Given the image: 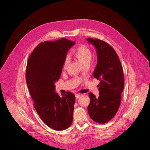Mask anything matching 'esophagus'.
Segmentation results:
<instances>
[{
  "instance_id": "obj_1",
  "label": "esophagus",
  "mask_w": 150,
  "mask_h": 150,
  "mask_svg": "<svg viewBox=\"0 0 150 150\" xmlns=\"http://www.w3.org/2000/svg\"><path fill=\"white\" fill-rule=\"evenodd\" d=\"M81 95H82L81 94H75V97H76V98H78L79 97H80L81 96Z\"/></svg>"
}]
</instances>
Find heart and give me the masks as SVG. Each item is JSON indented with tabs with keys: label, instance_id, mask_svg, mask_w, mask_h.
Listing matches in <instances>:
<instances>
[{
	"label": "heart",
	"instance_id": "obj_1",
	"mask_svg": "<svg viewBox=\"0 0 150 150\" xmlns=\"http://www.w3.org/2000/svg\"><path fill=\"white\" fill-rule=\"evenodd\" d=\"M73 55L78 59L83 65H90V63L92 59L93 54L91 50L85 45H80L75 47L72 51ZM69 59L66 57L63 60V68L65 69L69 65Z\"/></svg>",
	"mask_w": 150,
	"mask_h": 150
}]
</instances>
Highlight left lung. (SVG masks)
<instances>
[{"label":"left lung","mask_w":150,"mask_h":150,"mask_svg":"<svg viewBox=\"0 0 150 150\" xmlns=\"http://www.w3.org/2000/svg\"><path fill=\"white\" fill-rule=\"evenodd\" d=\"M87 41L96 49L97 64L94 77L100 80L99 97L90 93L88 112L90 117L98 123L110 121L116 114L124 87V75L119 56L108 42L97 38Z\"/></svg>","instance_id":"left-lung-1"}]
</instances>
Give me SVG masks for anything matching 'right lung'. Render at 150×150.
<instances>
[{"label": "right lung", "mask_w": 150, "mask_h": 150, "mask_svg": "<svg viewBox=\"0 0 150 150\" xmlns=\"http://www.w3.org/2000/svg\"><path fill=\"white\" fill-rule=\"evenodd\" d=\"M75 42L67 38L40 43L30 56L26 82L34 107L43 122L54 130L62 131L72 123L75 95L67 92L60 97L55 93L63 60Z\"/></svg>", "instance_id": "right-lung-1"}]
</instances>
